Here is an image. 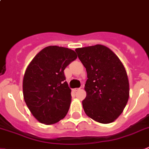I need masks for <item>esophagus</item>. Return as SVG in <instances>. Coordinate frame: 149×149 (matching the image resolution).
Wrapping results in <instances>:
<instances>
[{
	"mask_svg": "<svg viewBox=\"0 0 149 149\" xmlns=\"http://www.w3.org/2000/svg\"><path fill=\"white\" fill-rule=\"evenodd\" d=\"M79 90H80V88H74L73 91H79Z\"/></svg>",
	"mask_w": 149,
	"mask_h": 149,
	"instance_id": "obj_1",
	"label": "esophagus"
}]
</instances>
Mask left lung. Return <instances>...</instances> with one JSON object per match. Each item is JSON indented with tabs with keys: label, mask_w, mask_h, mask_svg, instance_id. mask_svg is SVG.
Here are the masks:
<instances>
[{
	"label": "left lung",
	"mask_w": 149,
	"mask_h": 149,
	"mask_svg": "<svg viewBox=\"0 0 149 149\" xmlns=\"http://www.w3.org/2000/svg\"><path fill=\"white\" fill-rule=\"evenodd\" d=\"M86 69V97L83 107L87 116L100 123H110L123 111L129 97V84L123 65L103 45L76 49Z\"/></svg>",
	"instance_id": "1"
}]
</instances>
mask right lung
<instances>
[{
    "label": "right lung",
    "instance_id": "obj_1",
    "mask_svg": "<svg viewBox=\"0 0 149 149\" xmlns=\"http://www.w3.org/2000/svg\"><path fill=\"white\" fill-rule=\"evenodd\" d=\"M77 58L70 49L50 46L38 53L27 67L23 81L24 100L41 123H55L67 114L72 96L63 71Z\"/></svg>",
    "mask_w": 149,
    "mask_h": 149
}]
</instances>
